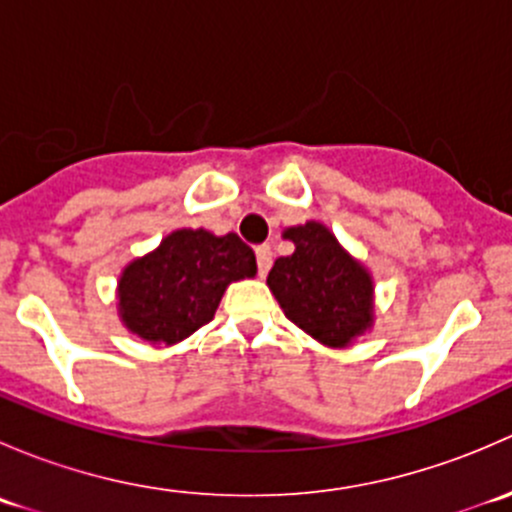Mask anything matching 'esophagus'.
Segmentation results:
<instances>
[{"instance_id":"34e87169","label":"esophagus","mask_w":512,"mask_h":512,"mask_svg":"<svg viewBox=\"0 0 512 512\" xmlns=\"http://www.w3.org/2000/svg\"><path fill=\"white\" fill-rule=\"evenodd\" d=\"M255 255H257V272H260V277H265L267 272H270V267H272V250H270V245H260L255 250Z\"/></svg>"}]
</instances>
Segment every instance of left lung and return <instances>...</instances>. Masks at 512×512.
I'll use <instances>...</instances> for the list:
<instances>
[{"mask_svg": "<svg viewBox=\"0 0 512 512\" xmlns=\"http://www.w3.org/2000/svg\"><path fill=\"white\" fill-rule=\"evenodd\" d=\"M282 237L294 252L272 265L267 287L285 317L324 347H352L374 327L371 272L319 220L287 227Z\"/></svg>", "mask_w": 512, "mask_h": 512, "instance_id": "1", "label": "left lung"}]
</instances>
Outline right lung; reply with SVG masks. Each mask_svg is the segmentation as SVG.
<instances>
[{
  "instance_id": "obj_1",
  "label": "right lung",
  "mask_w": 512,
  "mask_h": 512,
  "mask_svg": "<svg viewBox=\"0 0 512 512\" xmlns=\"http://www.w3.org/2000/svg\"><path fill=\"white\" fill-rule=\"evenodd\" d=\"M255 275V252L235 232L180 227L156 250L123 267L116 287L118 319L151 347H173L215 317L232 282Z\"/></svg>"
}]
</instances>
